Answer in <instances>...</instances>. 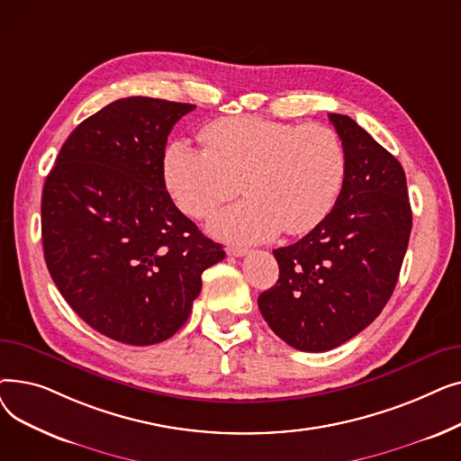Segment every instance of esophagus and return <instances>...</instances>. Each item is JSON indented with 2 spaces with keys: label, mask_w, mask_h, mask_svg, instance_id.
<instances>
[{
  "label": "esophagus",
  "mask_w": 461,
  "mask_h": 461,
  "mask_svg": "<svg viewBox=\"0 0 461 461\" xmlns=\"http://www.w3.org/2000/svg\"><path fill=\"white\" fill-rule=\"evenodd\" d=\"M226 252H228V256H235V258H243V256H247L250 250L247 249V247H228L226 249Z\"/></svg>",
  "instance_id": "obj_1"
}]
</instances>
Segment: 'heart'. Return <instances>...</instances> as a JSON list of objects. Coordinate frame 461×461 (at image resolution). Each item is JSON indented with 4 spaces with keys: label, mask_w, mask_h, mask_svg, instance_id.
Wrapping results in <instances>:
<instances>
[{
    "label": "heart",
    "mask_w": 461,
    "mask_h": 461,
    "mask_svg": "<svg viewBox=\"0 0 461 461\" xmlns=\"http://www.w3.org/2000/svg\"><path fill=\"white\" fill-rule=\"evenodd\" d=\"M203 149L174 141L164 153V179L179 209L207 218L240 192L247 200L216 214L209 230L230 243H261L282 228L299 235L334 207L346 179L340 136L321 123L294 125L239 115L200 132Z\"/></svg>",
    "instance_id": "heart-1"
}]
</instances>
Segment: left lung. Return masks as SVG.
I'll use <instances>...</instances> for the list:
<instances>
[{
	"mask_svg": "<svg viewBox=\"0 0 461 461\" xmlns=\"http://www.w3.org/2000/svg\"><path fill=\"white\" fill-rule=\"evenodd\" d=\"M346 151L330 212L295 245L276 249L280 276L258 297L263 320L299 351H329L389 303L413 214L402 164L348 115L329 113Z\"/></svg>",
	"mask_w": 461,
	"mask_h": 461,
	"instance_id": "1",
	"label": "left lung"
}]
</instances>
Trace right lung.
<instances>
[{"label":"right lung","instance_id":"add662e5","mask_svg":"<svg viewBox=\"0 0 461 461\" xmlns=\"http://www.w3.org/2000/svg\"><path fill=\"white\" fill-rule=\"evenodd\" d=\"M194 108L119 99L72 131L44 181L46 267L68 306L121 344L174 336L200 295L202 273L226 256L164 183L167 134Z\"/></svg>","mask_w":461,"mask_h":461}]
</instances>
